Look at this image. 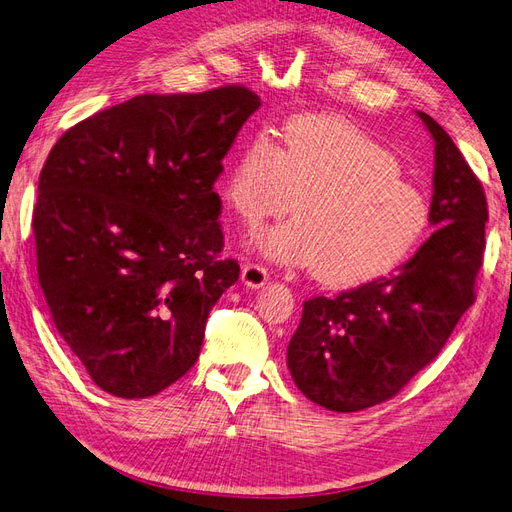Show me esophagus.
Instances as JSON below:
<instances>
[{
  "label": "esophagus",
  "instance_id": "esophagus-1",
  "mask_svg": "<svg viewBox=\"0 0 512 512\" xmlns=\"http://www.w3.org/2000/svg\"><path fill=\"white\" fill-rule=\"evenodd\" d=\"M268 279H270V272L264 266L244 264L242 281H244V285H248V288H261V285H264Z\"/></svg>",
  "mask_w": 512,
  "mask_h": 512
}]
</instances>
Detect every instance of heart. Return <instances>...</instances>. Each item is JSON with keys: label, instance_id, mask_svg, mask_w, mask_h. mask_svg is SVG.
Wrapping results in <instances>:
<instances>
[{"label": "heart", "instance_id": "obj_1", "mask_svg": "<svg viewBox=\"0 0 512 512\" xmlns=\"http://www.w3.org/2000/svg\"><path fill=\"white\" fill-rule=\"evenodd\" d=\"M222 194L248 227L281 216L296 196V218L266 229L257 248L336 285L397 268L430 222L427 198L401 176L395 154L358 126L325 115L294 117L279 144L270 130H257L237 150Z\"/></svg>", "mask_w": 512, "mask_h": 512}]
</instances>
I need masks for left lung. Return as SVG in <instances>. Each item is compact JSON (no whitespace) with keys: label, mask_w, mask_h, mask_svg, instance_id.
<instances>
[{"label":"left lung","mask_w":512,"mask_h":512,"mask_svg":"<svg viewBox=\"0 0 512 512\" xmlns=\"http://www.w3.org/2000/svg\"><path fill=\"white\" fill-rule=\"evenodd\" d=\"M434 137L436 231L395 275L305 301L288 347V368L303 395L334 412L392 399L445 347L475 301L489 207L480 178L430 115Z\"/></svg>","instance_id":"8db88e82"}]
</instances>
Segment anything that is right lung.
<instances>
[{
  "instance_id": "1",
  "label": "right lung",
  "mask_w": 512,
  "mask_h": 512,
  "mask_svg": "<svg viewBox=\"0 0 512 512\" xmlns=\"http://www.w3.org/2000/svg\"><path fill=\"white\" fill-rule=\"evenodd\" d=\"M259 95L242 85L144 93L65 130L32 213L54 327L87 375L152 397L198 360L211 307L240 277L220 257L213 192Z\"/></svg>"
}]
</instances>
